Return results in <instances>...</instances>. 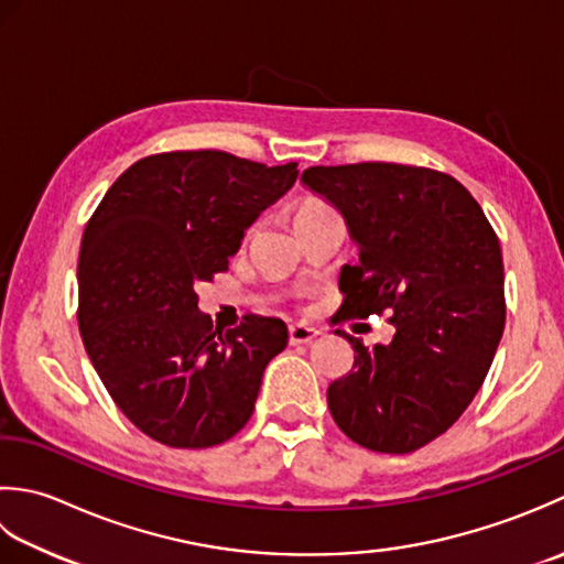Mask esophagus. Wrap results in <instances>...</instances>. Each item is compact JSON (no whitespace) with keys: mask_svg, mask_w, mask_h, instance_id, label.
<instances>
[{"mask_svg":"<svg viewBox=\"0 0 564 564\" xmlns=\"http://www.w3.org/2000/svg\"><path fill=\"white\" fill-rule=\"evenodd\" d=\"M318 336V330L306 326V324H294L290 326V343L292 346H306V343H312Z\"/></svg>","mask_w":564,"mask_h":564,"instance_id":"1","label":"esophagus"}]
</instances>
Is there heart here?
<instances>
[{
    "label": "heart",
    "mask_w": 564,
    "mask_h": 564,
    "mask_svg": "<svg viewBox=\"0 0 564 564\" xmlns=\"http://www.w3.org/2000/svg\"><path fill=\"white\" fill-rule=\"evenodd\" d=\"M330 209L328 206H324V204H318V202H306V204H302L296 209V214H294V224L296 221H306V218H314V216H321V214H328Z\"/></svg>",
    "instance_id": "heart-1"
}]
</instances>
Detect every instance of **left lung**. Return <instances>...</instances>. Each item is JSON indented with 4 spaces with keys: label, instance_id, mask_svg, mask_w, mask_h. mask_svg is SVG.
Segmentation results:
<instances>
[{
    "label": "left lung",
    "instance_id": "obj_1",
    "mask_svg": "<svg viewBox=\"0 0 564 564\" xmlns=\"http://www.w3.org/2000/svg\"><path fill=\"white\" fill-rule=\"evenodd\" d=\"M306 189L328 202L358 246L340 270L343 316L389 312L394 336L367 348L328 387L338 429L375 453L404 455L463 416L501 340L503 260L485 212L457 180L426 167L360 163L308 167Z\"/></svg>",
    "mask_w": 564,
    "mask_h": 564
}]
</instances>
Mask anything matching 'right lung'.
I'll use <instances>...</instances> for the list:
<instances>
[{
  "label": "right lung",
  "mask_w": 564,
  "mask_h": 564,
  "mask_svg": "<svg viewBox=\"0 0 564 564\" xmlns=\"http://www.w3.org/2000/svg\"><path fill=\"white\" fill-rule=\"evenodd\" d=\"M221 151L133 163L89 218L77 262L79 333L117 406L153 441L212 447L246 426L284 321L214 328L197 286L228 268L258 216L296 182Z\"/></svg>",
  "instance_id": "1"
}]
</instances>
